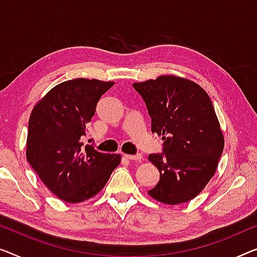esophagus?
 Masks as SVG:
<instances>
[{
	"label": "esophagus",
	"instance_id": "1",
	"mask_svg": "<svg viewBox=\"0 0 257 257\" xmlns=\"http://www.w3.org/2000/svg\"><path fill=\"white\" fill-rule=\"evenodd\" d=\"M124 157L129 160H142L143 159V156L142 155H124Z\"/></svg>",
	"mask_w": 257,
	"mask_h": 257
}]
</instances>
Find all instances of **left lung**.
<instances>
[{
  "label": "left lung",
  "mask_w": 257,
  "mask_h": 257,
  "mask_svg": "<svg viewBox=\"0 0 257 257\" xmlns=\"http://www.w3.org/2000/svg\"><path fill=\"white\" fill-rule=\"evenodd\" d=\"M152 120V133L164 141L162 155L149 160L160 180L148 194L177 205L196 197L216 173L224 135L209 95L193 80L174 75L134 83Z\"/></svg>",
  "instance_id": "obj_1"
}]
</instances>
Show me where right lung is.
Here are the masks:
<instances>
[{"label":"right lung","mask_w":257,"mask_h":257,"mask_svg":"<svg viewBox=\"0 0 257 257\" xmlns=\"http://www.w3.org/2000/svg\"><path fill=\"white\" fill-rule=\"evenodd\" d=\"M114 82L75 78L48 91L31 112L26 159L53 194L68 203L89 200L121 163L116 153L83 148L80 137Z\"/></svg>","instance_id":"add662e5"}]
</instances>
